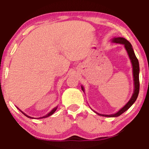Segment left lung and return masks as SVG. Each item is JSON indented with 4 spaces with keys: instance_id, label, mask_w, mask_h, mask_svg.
Segmentation results:
<instances>
[{
    "instance_id": "8db88e82",
    "label": "left lung",
    "mask_w": 149,
    "mask_h": 149,
    "mask_svg": "<svg viewBox=\"0 0 149 149\" xmlns=\"http://www.w3.org/2000/svg\"><path fill=\"white\" fill-rule=\"evenodd\" d=\"M112 41L113 43H116L120 44H123L125 47L126 52H127L128 56H129L130 61H131L132 65V71H133V78H134V93H133L131 98L130 100L128 102V103L122 108L118 112L113 114L110 115H106V114H99L96 112H94L96 113L97 114L100 115V116H106V117H117L119 116L120 115L123 114L124 112H126L128 108H130L133 104L135 102L136 100L138 97L139 93V88H140V84H139V60L136 58L135 53L134 52V50L132 49V46L129 41L126 39L123 38V37H114V38L112 39ZM81 90L84 92V89L83 86H81Z\"/></svg>"
}]
</instances>
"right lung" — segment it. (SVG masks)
Here are the masks:
<instances>
[{
    "label": "right lung",
    "instance_id": "right-lung-1",
    "mask_svg": "<svg viewBox=\"0 0 149 149\" xmlns=\"http://www.w3.org/2000/svg\"><path fill=\"white\" fill-rule=\"evenodd\" d=\"M57 108V106H56V107L53 108V109L52 111H51V112H50L49 113H48V114H47V115H45V116H43V117H40V118H47V117H48V116H51V115H52V114H53V113H54V112H55V111H56ZM18 109H19V108H18ZM20 111H21V112L22 113H23V114L24 115H25V116H26V117H28V118H33L31 117V116H28V115H26V114H25V113H24L23 112H22L21 110H20Z\"/></svg>",
    "mask_w": 149,
    "mask_h": 149
}]
</instances>
